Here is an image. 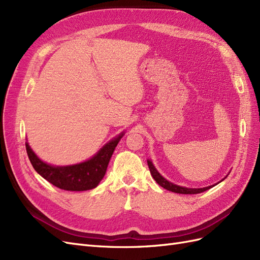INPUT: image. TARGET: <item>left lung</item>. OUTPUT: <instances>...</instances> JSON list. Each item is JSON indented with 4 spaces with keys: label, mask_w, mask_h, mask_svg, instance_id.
I'll return each instance as SVG.
<instances>
[{
    "label": "left lung",
    "mask_w": 260,
    "mask_h": 260,
    "mask_svg": "<svg viewBox=\"0 0 260 260\" xmlns=\"http://www.w3.org/2000/svg\"><path fill=\"white\" fill-rule=\"evenodd\" d=\"M147 165H148V168L149 171H151V175L154 178V180L156 181L157 183H158L160 186H162L164 188H166L168 191L171 192H175V193H179V194H198V193H202L204 191H207L209 190L210 187L215 186V185H209L206 187H202V188H190V187H183V186H179L176 185L174 183L169 182L168 180H166L165 178H162L159 172L156 170V168L154 167V165L151 160H147Z\"/></svg>",
    "instance_id": "1"
}]
</instances>
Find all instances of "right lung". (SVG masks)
<instances>
[{
  "instance_id": "right-lung-1",
  "label": "right lung",
  "mask_w": 260,
  "mask_h": 260,
  "mask_svg": "<svg viewBox=\"0 0 260 260\" xmlns=\"http://www.w3.org/2000/svg\"><path fill=\"white\" fill-rule=\"evenodd\" d=\"M123 133L102 147L91 159L73 166H51L43 162L26 143L31 165L39 175L56 187L66 191H86L96 187L104 178L109 159Z\"/></svg>"
}]
</instances>
